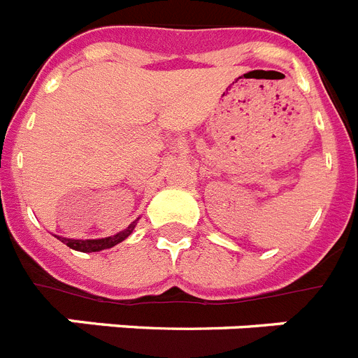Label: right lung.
Wrapping results in <instances>:
<instances>
[{
  "mask_svg": "<svg viewBox=\"0 0 358 358\" xmlns=\"http://www.w3.org/2000/svg\"><path fill=\"white\" fill-rule=\"evenodd\" d=\"M134 225H136V220L133 222V224L129 225L127 229H123L122 233H118V235L114 236H107V238H98V240H72V238H62V236H58L59 240H62L63 244H67L71 249H76V251H82V253H94V251H101V249H109L113 248V245L120 244V242H123V240L127 238L131 233H133Z\"/></svg>",
  "mask_w": 358,
  "mask_h": 358,
  "instance_id": "right-lung-1",
  "label": "right lung"
}]
</instances>
